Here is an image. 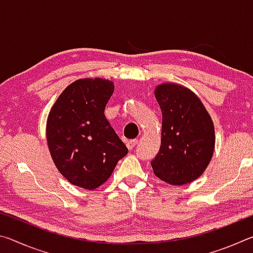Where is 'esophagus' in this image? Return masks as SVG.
I'll return each mask as SVG.
<instances>
[{"label": "esophagus", "mask_w": 253, "mask_h": 253, "mask_svg": "<svg viewBox=\"0 0 253 253\" xmlns=\"http://www.w3.org/2000/svg\"><path fill=\"white\" fill-rule=\"evenodd\" d=\"M137 143H138V140H137V139H131V140H129V142H127L126 145H127L128 149H132L136 146Z\"/></svg>", "instance_id": "obj_1"}]
</instances>
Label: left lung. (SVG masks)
Listing matches in <instances>:
<instances>
[{"label":"left lung","mask_w":253,"mask_h":253,"mask_svg":"<svg viewBox=\"0 0 253 253\" xmlns=\"http://www.w3.org/2000/svg\"><path fill=\"white\" fill-rule=\"evenodd\" d=\"M162 110L160 152L152 161L154 174L172 185L199 178L211 162L215 131L202 101L184 85L164 83L155 88Z\"/></svg>","instance_id":"left-lung-1"}]
</instances>
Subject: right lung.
<instances>
[{
  "label": "right lung",
  "instance_id": "obj_1",
  "mask_svg": "<svg viewBox=\"0 0 253 253\" xmlns=\"http://www.w3.org/2000/svg\"><path fill=\"white\" fill-rule=\"evenodd\" d=\"M114 83L101 78L70 84L51 107L46 143L55 168L72 185L95 190L128 149L105 117Z\"/></svg>",
  "mask_w": 253,
  "mask_h": 253
}]
</instances>
